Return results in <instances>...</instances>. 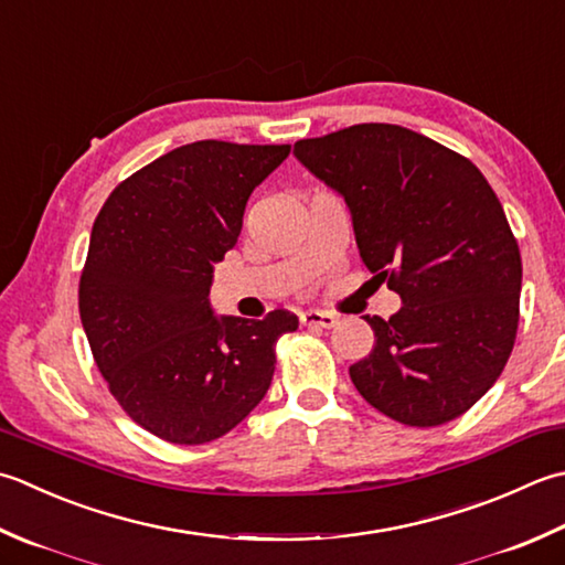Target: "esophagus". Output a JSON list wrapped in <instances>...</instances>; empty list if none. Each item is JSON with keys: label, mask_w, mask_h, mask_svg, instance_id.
<instances>
[{"label": "esophagus", "mask_w": 565, "mask_h": 565, "mask_svg": "<svg viewBox=\"0 0 565 565\" xmlns=\"http://www.w3.org/2000/svg\"><path fill=\"white\" fill-rule=\"evenodd\" d=\"M301 323L311 326V328H335L338 316L328 313V311H316V308H311V311L301 313Z\"/></svg>", "instance_id": "1"}]
</instances>
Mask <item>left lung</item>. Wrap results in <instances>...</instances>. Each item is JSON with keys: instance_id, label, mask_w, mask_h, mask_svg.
<instances>
[{"instance_id": "1", "label": "left lung", "mask_w": 565, "mask_h": 565, "mask_svg": "<svg viewBox=\"0 0 565 565\" xmlns=\"http://www.w3.org/2000/svg\"><path fill=\"white\" fill-rule=\"evenodd\" d=\"M294 157L345 198L358 249L402 296L364 316L374 348L350 380L384 416L440 426L480 399L514 348L522 257L478 166L399 125L301 139Z\"/></svg>"}]
</instances>
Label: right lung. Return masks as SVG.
Listing matches in <instances>:
<instances>
[{"mask_svg": "<svg viewBox=\"0 0 565 565\" xmlns=\"http://www.w3.org/2000/svg\"><path fill=\"white\" fill-rule=\"evenodd\" d=\"M289 143L193 141L121 181L95 217L81 276L93 358L131 422L175 446L235 428L274 377V345L298 328L215 316L213 269L237 245L254 188Z\"/></svg>", "mask_w": 565, "mask_h": 565, "instance_id": "right-lung-1", "label": "right lung"}]
</instances>
